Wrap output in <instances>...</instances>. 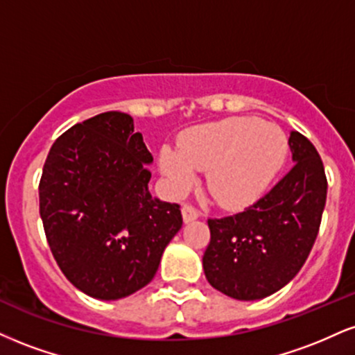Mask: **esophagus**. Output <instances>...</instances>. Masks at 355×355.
<instances>
[{
  "label": "esophagus",
  "mask_w": 355,
  "mask_h": 355,
  "mask_svg": "<svg viewBox=\"0 0 355 355\" xmlns=\"http://www.w3.org/2000/svg\"><path fill=\"white\" fill-rule=\"evenodd\" d=\"M182 216L185 223H190V221H195L200 216V213L196 208L191 207V205H183L182 207Z\"/></svg>",
  "instance_id": "34e87169"
}]
</instances>
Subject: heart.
Listing matches in <instances>:
<instances>
[{"mask_svg": "<svg viewBox=\"0 0 355 355\" xmlns=\"http://www.w3.org/2000/svg\"><path fill=\"white\" fill-rule=\"evenodd\" d=\"M286 155L288 140L279 127L241 115L187 130L178 148H160L159 166L177 195L195 185L196 172H207L213 200L226 210H238L261 198Z\"/></svg>", "mask_w": 355, "mask_h": 355, "instance_id": "b5f03b06", "label": "heart"}]
</instances>
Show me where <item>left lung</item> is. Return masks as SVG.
<instances>
[{"label": "left lung", "instance_id": "obj_1", "mask_svg": "<svg viewBox=\"0 0 355 355\" xmlns=\"http://www.w3.org/2000/svg\"><path fill=\"white\" fill-rule=\"evenodd\" d=\"M289 148L294 166L270 193L238 215L208 220L205 276L233 300H263L284 288L318 238L327 196L322 160L300 132H291Z\"/></svg>", "mask_w": 355, "mask_h": 355}]
</instances>
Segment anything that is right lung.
Returning <instances> with one entry per match:
<instances>
[{"label": "right lung", "instance_id": "right-lung-1", "mask_svg": "<svg viewBox=\"0 0 355 355\" xmlns=\"http://www.w3.org/2000/svg\"><path fill=\"white\" fill-rule=\"evenodd\" d=\"M152 162L134 119L114 110L76 123L51 147L42 226L64 276L87 296L115 301L147 286L182 228L180 207L148 191Z\"/></svg>", "mask_w": 355, "mask_h": 355}]
</instances>
